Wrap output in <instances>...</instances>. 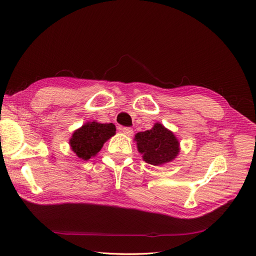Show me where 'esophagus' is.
Wrapping results in <instances>:
<instances>
[{
    "label": "esophagus",
    "instance_id": "obj_1",
    "mask_svg": "<svg viewBox=\"0 0 256 256\" xmlns=\"http://www.w3.org/2000/svg\"><path fill=\"white\" fill-rule=\"evenodd\" d=\"M122 131L124 134H126L128 136H131L134 134V130L131 129L130 127H124V128H122Z\"/></svg>",
    "mask_w": 256,
    "mask_h": 256
}]
</instances>
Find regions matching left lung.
Instances as JSON below:
<instances>
[{"instance_id":"8db88e82","label":"left lung","mask_w":256,"mask_h":256,"mask_svg":"<svg viewBox=\"0 0 256 256\" xmlns=\"http://www.w3.org/2000/svg\"><path fill=\"white\" fill-rule=\"evenodd\" d=\"M138 152L143 160L152 166H161L171 162L180 152V142L175 134L160 122L144 132H138L134 136Z\"/></svg>"}]
</instances>
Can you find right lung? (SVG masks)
Masks as SVG:
<instances>
[{"label": "right lung", "mask_w": 256, "mask_h": 256, "mask_svg": "<svg viewBox=\"0 0 256 256\" xmlns=\"http://www.w3.org/2000/svg\"><path fill=\"white\" fill-rule=\"evenodd\" d=\"M116 128L112 122L100 124L98 122H90L76 129L69 140L72 152L83 160L95 157L102 148L104 144L113 136Z\"/></svg>", "instance_id": "add662e5"}]
</instances>
